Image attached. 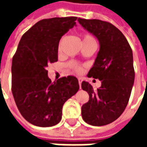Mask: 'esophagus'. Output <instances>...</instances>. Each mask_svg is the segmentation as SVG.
Returning a JSON list of instances; mask_svg holds the SVG:
<instances>
[{
  "label": "esophagus",
  "instance_id": "34e87169",
  "mask_svg": "<svg viewBox=\"0 0 147 147\" xmlns=\"http://www.w3.org/2000/svg\"><path fill=\"white\" fill-rule=\"evenodd\" d=\"M78 80H79V84H80V86H81V83L83 82V80L81 78H78Z\"/></svg>",
  "mask_w": 147,
  "mask_h": 147
}]
</instances>
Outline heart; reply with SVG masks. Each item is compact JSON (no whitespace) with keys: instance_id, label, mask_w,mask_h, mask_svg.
Listing matches in <instances>:
<instances>
[{"instance_id":"obj_1","label":"heart","mask_w":147,"mask_h":147,"mask_svg":"<svg viewBox=\"0 0 147 147\" xmlns=\"http://www.w3.org/2000/svg\"><path fill=\"white\" fill-rule=\"evenodd\" d=\"M62 41H63V38L61 39V41L59 42V45H58V50L60 51L61 49V45L62 43ZM94 42V39L92 37L90 36V34H85L83 36V43H86V42ZM69 67L72 69L73 71H75L77 73H81L83 71V67L80 65V64H78L76 62H74V61H71L69 64Z\"/></svg>"}]
</instances>
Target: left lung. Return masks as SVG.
<instances>
[{"instance_id": "1", "label": "left lung", "mask_w": 147, "mask_h": 147, "mask_svg": "<svg viewBox=\"0 0 147 147\" xmlns=\"http://www.w3.org/2000/svg\"><path fill=\"white\" fill-rule=\"evenodd\" d=\"M78 21L98 39L100 50L87 76L102 82L96 90L89 83H82L90 96L82 106V117L90 125L103 126L117 120L128 103L135 80L132 50L122 32L110 23L81 18Z\"/></svg>"}]
</instances>
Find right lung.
<instances>
[{"label":"right lung","mask_w":147,"mask_h":147,"mask_svg":"<svg viewBox=\"0 0 147 147\" xmlns=\"http://www.w3.org/2000/svg\"><path fill=\"white\" fill-rule=\"evenodd\" d=\"M77 17L38 21L21 38L11 64V92L24 119L38 127H52L61 120L64 102L80 89L76 77L52 82L45 68L58 60L61 37L76 25Z\"/></svg>","instance_id":"obj_1"}]
</instances>
